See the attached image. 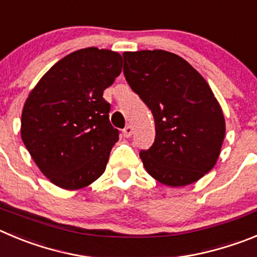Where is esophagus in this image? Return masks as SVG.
Returning a JSON list of instances; mask_svg holds the SVG:
<instances>
[{"mask_svg": "<svg viewBox=\"0 0 257 257\" xmlns=\"http://www.w3.org/2000/svg\"><path fill=\"white\" fill-rule=\"evenodd\" d=\"M133 133H134V130L131 126H126L123 130H122V134H123L124 138H130V136L133 135Z\"/></svg>", "mask_w": 257, "mask_h": 257, "instance_id": "34e87169", "label": "esophagus"}]
</instances>
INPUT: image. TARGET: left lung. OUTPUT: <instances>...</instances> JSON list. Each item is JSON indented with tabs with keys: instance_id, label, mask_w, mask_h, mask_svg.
<instances>
[{
	"instance_id": "1",
	"label": "left lung",
	"mask_w": 257,
	"mask_h": 257,
	"mask_svg": "<svg viewBox=\"0 0 257 257\" xmlns=\"http://www.w3.org/2000/svg\"><path fill=\"white\" fill-rule=\"evenodd\" d=\"M128 85L153 113L155 140L141 150L147 172L171 187L191 185L215 166L225 119L206 80L171 52H123Z\"/></svg>"
}]
</instances>
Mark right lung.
I'll list each match as a JSON object with an SVG mask.
<instances>
[{
  "label": "right lung",
  "instance_id": "add662e5",
  "mask_svg": "<svg viewBox=\"0 0 257 257\" xmlns=\"http://www.w3.org/2000/svg\"><path fill=\"white\" fill-rule=\"evenodd\" d=\"M122 57L95 47L75 51L43 75L21 113V139L41 172L65 190L104 173L118 130L103 91L121 74Z\"/></svg>",
  "mask_w": 257,
  "mask_h": 257
}]
</instances>
